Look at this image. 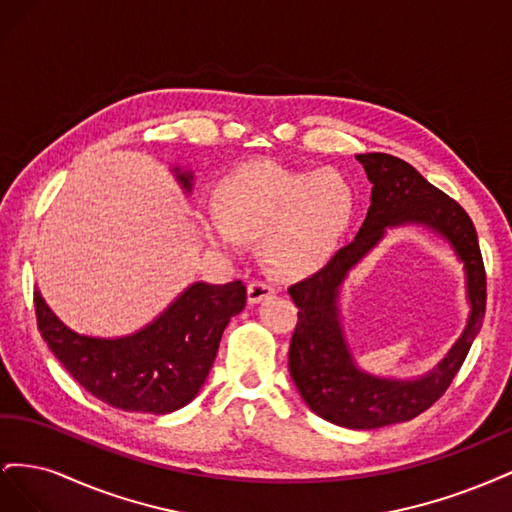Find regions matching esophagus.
Returning a JSON list of instances; mask_svg holds the SVG:
<instances>
[{
	"label": "esophagus",
	"instance_id": "obj_1",
	"mask_svg": "<svg viewBox=\"0 0 512 512\" xmlns=\"http://www.w3.org/2000/svg\"><path fill=\"white\" fill-rule=\"evenodd\" d=\"M273 292H275V290H273V286H271V284H267V282H260V280H254V282L247 284V301H250L252 305H256V303H260L262 299L271 297Z\"/></svg>",
	"mask_w": 512,
	"mask_h": 512
}]
</instances>
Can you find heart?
I'll list each match as a JSON object with an SVG mask.
<instances>
[{"instance_id":"1","label":"heart","mask_w":512,"mask_h":512,"mask_svg":"<svg viewBox=\"0 0 512 512\" xmlns=\"http://www.w3.org/2000/svg\"><path fill=\"white\" fill-rule=\"evenodd\" d=\"M352 213V188L337 173L254 162L222 185L220 207L200 213V228L226 252L243 239H262L269 271L299 280L327 265Z\"/></svg>"}]
</instances>
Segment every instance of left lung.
Returning a JSON list of instances; mask_svg holds the SVG:
<instances>
[{"label": "left lung", "mask_w": 512, "mask_h": 512, "mask_svg": "<svg viewBox=\"0 0 512 512\" xmlns=\"http://www.w3.org/2000/svg\"><path fill=\"white\" fill-rule=\"evenodd\" d=\"M371 181V205L352 243L288 294L299 307L288 369L305 404L324 421L348 429L404 423L431 408L451 386L483 327L487 277L470 215L418 173L389 153L356 156ZM425 225L452 243L467 271L469 324L456 346L429 375L414 381L378 379L353 363L338 318V288L347 273L381 240L386 227Z\"/></svg>", "instance_id": "1"}]
</instances>
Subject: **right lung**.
I'll return each mask as SVG.
<instances>
[{
    "label": "right lung",
    "instance_id": "add662e5",
    "mask_svg": "<svg viewBox=\"0 0 512 512\" xmlns=\"http://www.w3.org/2000/svg\"><path fill=\"white\" fill-rule=\"evenodd\" d=\"M177 181L192 192L194 175ZM38 329L57 361L85 391L126 412L168 414L198 395L232 316L245 307V286L194 282L147 327L126 337H89L68 329L34 290Z\"/></svg>",
    "mask_w": 512,
    "mask_h": 512
}]
</instances>
